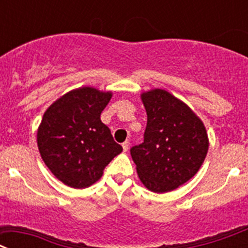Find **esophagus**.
I'll use <instances>...</instances> for the list:
<instances>
[{"label": "esophagus", "mask_w": 248, "mask_h": 248, "mask_svg": "<svg viewBox=\"0 0 248 248\" xmlns=\"http://www.w3.org/2000/svg\"><path fill=\"white\" fill-rule=\"evenodd\" d=\"M128 147H129V142H128V140H124V143H122V148H124V152L128 151Z\"/></svg>", "instance_id": "1"}]
</instances>
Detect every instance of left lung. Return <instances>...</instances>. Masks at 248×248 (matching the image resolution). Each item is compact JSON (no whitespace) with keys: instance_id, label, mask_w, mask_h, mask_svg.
<instances>
[{"instance_id":"left-lung-1","label":"left lung","mask_w":248,"mask_h":248,"mask_svg":"<svg viewBox=\"0 0 248 248\" xmlns=\"http://www.w3.org/2000/svg\"><path fill=\"white\" fill-rule=\"evenodd\" d=\"M140 99L147 112L144 140L131 148L140 182L148 190L167 193L198 173L209 138L202 120L168 91L153 89Z\"/></svg>"}]
</instances>
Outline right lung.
<instances>
[{"mask_svg": "<svg viewBox=\"0 0 248 248\" xmlns=\"http://www.w3.org/2000/svg\"><path fill=\"white\" fill-rule=\"evenodd\" d=\"M111 91L84 86L53 102L38 127L42 159L70 188L84 189L102 177L105 167L122 152L100 116Z\"/></svg>", "mask_w": 248, "mask_h": 248, "instance_id": "right-lung-1", "label": "right lung"}]
</instances>
